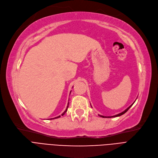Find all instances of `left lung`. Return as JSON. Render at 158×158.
<instances>
[{
	"label": "left lung",
	"mask_w": 158,
	"mask_h": 158,
	"mask_svg": "<svg viewBox=\"0 0 158 158\" xmlns=\"http://www.w3.org/2000/svg\"><path fill=\"white\" fill-rule=\"evenodd\" d=\"M134 102H135V101H134V102H133V103H132L131 105H130L129 107H128V108L125 110H124L123 112H121V113H120V114H117V115H113V116H108V117H106V116H103V115H99L100 116V117L104 118H114V117H118V116H120V115H123V114H124L125 113H126V112L128 110V109L133 105V104L134 103Z\"/></svg>",
	"instance_id": "obj_1"
}]
</instances>
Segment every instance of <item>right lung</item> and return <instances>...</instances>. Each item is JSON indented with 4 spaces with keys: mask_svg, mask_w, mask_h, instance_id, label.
Returning a JSON list of instances; mask_svg holds the SVG:
<instances>
[{
    "mask_svg": "<svg viewBox=\"0 0 158 158\" xmlns=\"http://www.w3.org/2000/svg\"><path fill=\"white\" fill-rule=\"evenodd\" d=\"M70 93H71V92H70ZM68 105H69V102H68V106H67V107H66V110L62 114H61V115H63L66 112H67V110H68ZM60 115H59V116H57V117H56V118H51L50 119H57V118H60Z\"/></svg>",
    "mask_w": 158,
    "mask_h": 158,
    "instance_id": "add662e5",
    "label": "right lung"
}]
</instances>
